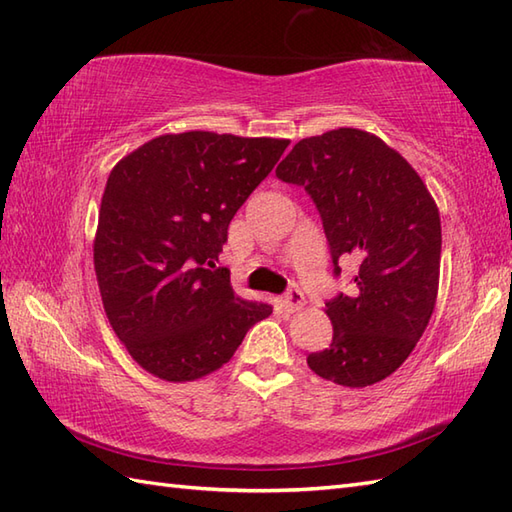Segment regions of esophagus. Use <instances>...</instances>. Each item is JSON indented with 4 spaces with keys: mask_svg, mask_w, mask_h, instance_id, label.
<instances>
[{
    "mask_svg": "<svg viewBox=\"0 0 512 512\" xmlns=\"http://www.w3.org/2000/svg\"><path fill=\"white\" fill-rule=\"evenodd\" d=\"M284 306L288 312H299L303 306H306V297H303L301 290H288L284 295Z\"/></svg>",
    "mask_w": 512,
    "mask_h": 512,
    "instance_id": "1",
    "label": "esophagus"
}]
</instances>
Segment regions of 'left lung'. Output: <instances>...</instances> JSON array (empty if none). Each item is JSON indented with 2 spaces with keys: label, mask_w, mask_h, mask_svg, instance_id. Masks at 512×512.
<instances>
[{
  "label": "left lung",
  "mask_w": 512,
  "mask_h": 512,
  "mask_svg": "<svg viewBox=\"0 0 512 512\" xmlns=\"http://www.w3.org/2000/svg\"><path fill=\"white\" fill-rule=\"evenodd\" d=\"M277 178L301 184L317 204L334 273L339 257L358 262L350 295L325 303L332 343L308 365L336 385H376L407 361L436 308L438 204L394 147L356 127L299 140Z\"/></svg>",
  "instance_id": "8db88e82"
}]
</instances>
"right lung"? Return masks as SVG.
<instances>
[{
  "label": "right lung",
  "mask_w": 512,
  "mask_h": 512,
  "mask_svg": "<svg viewBox=\"0 0 512 512\" xmlns=\"http://www.w3.org/2000/svg\"><path fill=\"white\" fill-rule=\"evenodd\" d=\"M288 145L193 129L147 140L110 171L96 281L112 330L151 376L191 383L217 372L273 312L237 297L215 262L233 215Z\"/></svg>",
  "instance_id": "right-lung-1"
}]
</instances>
